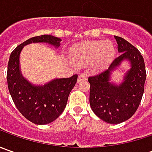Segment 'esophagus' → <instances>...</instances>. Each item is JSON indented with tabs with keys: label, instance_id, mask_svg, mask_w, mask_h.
<instances>
[{
	"label": "esophagus",
	"instance_id": "34e87169",
	"mask_svg": "<svg viewBox=\"0 0 152 152\" xmlns=\"http://www.w3.org/2000/svg\"><path fill=\"white\" fill-rule=\"evenodd\" d=\"M86 79H87V76H86L85 73H79V77H78V81H79V82L83 81V80H86Z\"/></svg>",
	"mask_w": 152,
	"mask_h": 152
}]
</instances>
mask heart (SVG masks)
<instances>
[{"label":"heart","mask_w":152,"mask_h":152,"mask_svg":"<svg viewBox=\"0 0 152 152\" xmlns=\"http://www.w3.org/2000/svg\"><path fill=\"white\" fill-rule=\"evenodd\" d=\"M115 55L114 45L105 40H90L78 45L71 50L69 59L74 65L83 66L93 63L96 69L107 67Z\"/></svg>","instance_id":"obj_1"}]
</instances>
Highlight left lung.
Wrapping results in <instances>:
<instances>
[{"label": "left lung", "instance_id": "left-lung-1", "mask_svg": "<svg viewBox=\"0 0 152 152\" xmlns=\"http://www.w3.org/2000/svg\"><path fill=\"white\" fill-rule=\"evenodd\" d=\"M121 53L107 70L89 77L90 105L98 118L108 124L123 123L136 112L144 93L146 72L141 53L124 39L114 36ZM127 61L130 69L125 74L119 84L113 83V72Z\"/></svg>", "mask_w": 152, "mask_h": 152}]
</instances>
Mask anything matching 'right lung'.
<instances>
[{
    "instance_id": "obj_1",
    "label": "right lung",
    "mask_w": 152,
    "mask_h": 152,
    "mask_svg": "<svg viewBox=\"0 0 152 152\" xmlns=\"http://www.w3.org/2000/svg\"><path fill=\"white\" fill-rule=\"evenodd\" d=\"M61 41L60 38L49 34L33 37L16 47L9 58L7 79L12 99L22 115L38 125L50 124L62 113L78 75L54 79L45 85H34L22 74L20 53L31 43H47L58 48Z\"/></svg>"
}]
</instances>
